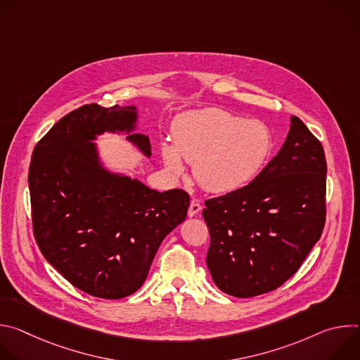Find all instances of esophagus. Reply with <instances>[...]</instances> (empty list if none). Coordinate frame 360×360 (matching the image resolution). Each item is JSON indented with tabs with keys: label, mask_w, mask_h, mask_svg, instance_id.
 Instances as JSON below:
<instances>
[{
	"label": "esophagus",
	"mask_w": 360,
	"mask_h": 360,
	"mask_svg": "<svg viewBox=\"0 0 360 360\" xmlns=\"http://www.w3.org/2000/svg\"><path fill=\"white\" fill-rule=\"evenodd\" d=\"M200 210H202V205L199 203V200L198 199H192L189 208H188V217L192 218V217L198 215L200 212Z\"/></svg>",
	"instance_id": "1"
}]
</instances>
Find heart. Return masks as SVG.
Segmentation results:
<instances>
[{
  "label": "heart",
  "mask_w": 360,
  "mask_h": 360,
  "mask_svg": "<svg viewBox=\"0 0 360 360\" xmlns=\"http://www.w3.org/2000/svg\"><path fill=\"white\" fill-rule=\"evenodd\" d=\"M172 141L161 146L172 175L193 162L196 182L207 191L225 193L250 182L266 164L274 141L269 128L256 120H245L224 110L188 112L176 120Z\"/></svg>",
  "instance_id": "1"
}]
</instances>
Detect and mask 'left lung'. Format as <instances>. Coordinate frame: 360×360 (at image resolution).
Instances as JSON below:
<instances>
[{"instance_id":"left-lung-1","label":"left lung","mask_w":360,"mask_h":360,"mask_svg":"<svg viewBox=\"0 0 360 360\" xmlns=\"http://www.w3.org/2000/svg\"><path fill=\"white\" fill-rule=\"evenodd\" d=\"M326 158L297 117L278 155L248 185L205 200L215 285L236 297L278 289L319 240L326 221Z\"/></svg>"}]
</instances>
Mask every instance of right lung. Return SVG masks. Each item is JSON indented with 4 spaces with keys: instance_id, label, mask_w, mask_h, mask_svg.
Listing matches in <instances>:
<instances>
[{
    "instance_id": "1",
    "label": "right lung",
    "mask_w": 360,
    "mask_h": 360,
    "mask_svg": "<svg viewBox=\"0 0 360 360\" xmlns=\"http://www.w3.org/2000/svg\"><path fill=\"white\" fill-rule=\"evenodd\" d=\"M135 118V107L82 105L37 142L28 171L39 250L72 286L102 299L142 286L161 242L189 207L184 189L158 192L99 167L88 141L104 131H131ZM128 139L150 155L148 136Z\"/></svg>"
}]
</instances>
